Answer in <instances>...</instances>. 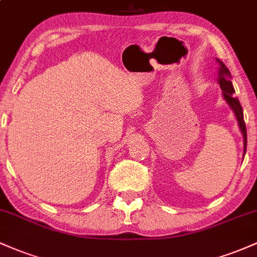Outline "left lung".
Returning a JSON list of instances; mask_svg holds the SVG:
<instances>
[{"instance_id":"8db88e82","label":"left lung","mask_w":257,"mask_h":257,"mask_svg":"<svg viewBox=\"0 0 257 257\" xmlns=\"http://www.w3.org/2000/svg\"><path fill=\"white\" fill-rule=\"evenodd\" d=\"M220 78H219V83L221 89L223 91V96H225L226 101L228 102L229 106L232 107V110L234 111L235 117H237L238 123H239L240 131L243 133L244 137V155H245L246 151V126H245V122H244V116H243V107H241L239 100L237 98H234V88L232 85V81H231V72L229 70L227 69L226 65L220 61Z\"/></svg>"}]
</instances>
